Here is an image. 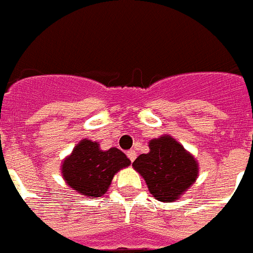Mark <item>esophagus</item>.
I'll list each match as a JSON object with an SVG mask.
<instances>
[{
	"mask_svg": "<svg viewBox=\"0 0 253 253\" xmlns=\"http://www.w3.org/2000/svg\"><path fill=\"white\" fill-rule=\"evenodd\" d=\"M127 157H128V160H130L131 162H133L135 159H136V152L133 151V149H131V151L127 152Z\"/></svg>",
	"mask_w": 253,
	"mask_h": 253,
	"instance_id": "esophagus-1",
	"label": "esophagus"
}]
</instances>
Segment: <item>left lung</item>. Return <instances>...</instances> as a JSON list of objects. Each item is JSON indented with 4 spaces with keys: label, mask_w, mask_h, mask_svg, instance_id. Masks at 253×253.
Wrapping results in <instances>:
<instances>
[{
    "label": "left lung",
    "mask_w": 253,
    "mask_h": 253,
    "mask_svg": "<svg viewBox=\"0 0 253 253\" xmlns=\"http://www.w3.org/2000/svg\"><path fill=\"white\" fill-rule=\"evenodd\" d=\"M149 149L133 161V169L144 178L156 200L170 203L180 198L198 176L195 159L171 136L153 139Z\"/></svg>",
    "instance_id": "8db88e82"
}]
</instances>
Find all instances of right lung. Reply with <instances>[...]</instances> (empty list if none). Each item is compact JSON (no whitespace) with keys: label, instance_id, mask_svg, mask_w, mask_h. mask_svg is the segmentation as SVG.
Segmentation results:
<instances>
[{"label":"right lung","instance_id":"obj_1","mask_svg":"<svg viewBox=\"0 0 253 253\" xmlns=\"http://www.w3.org/2000/svg\"><path fill=\"white\" fill-rule=\"evenodd\" d=\"M130 164L120 149L101 151L96 141L84 139L63 161L62 175L79 194L100 198L108 191L114 174Z\"/></svg>","mask_w":253,"mask_h":253}]
</instances>
